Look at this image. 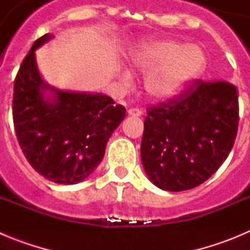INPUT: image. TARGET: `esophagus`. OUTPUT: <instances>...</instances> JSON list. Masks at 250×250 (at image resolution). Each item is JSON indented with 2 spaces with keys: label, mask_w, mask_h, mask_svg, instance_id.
I'll return each instance as SVG.
<instances>
[{
  "label": "esophagus",
  "mask_w": 250,
  "mask_h": 250,
  "mask_svg": "<svg viewBox=\"0 0 250 250\" xmlns=\"http://www.w3.org/2000/svg\"><path fill=\"white\" fill-rule=\"evenodd\" d=\"M127 114L130 115V116H141V110L139 109H129V111H127Z\"/></svg>",
  "instance_id": "1"
}]
</instances>
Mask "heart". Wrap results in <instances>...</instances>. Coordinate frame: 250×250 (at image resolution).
Here are the masks:
<instances>
[{"mask_svg": "<svg viewBox=\"0 0 250 250\" xmlns=\"http://www.w3.org/2000/svg\"><path fill=\"white\" fill-rule=\"evenodd\" d=\"M130 63L145 75L144 90L150 99L164 101L187 90L205 72L208 55L199 45L171 39L139 43L130 54ZM124 83L131 81L127 70L120 74Z\"/></svg>", "mask_w": 250, "mask_h": 250, "instance_id": "b5f03b06", "label": "heart"}]
</instances>
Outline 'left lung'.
Wrapping results in <instances>:
<instances>
[{
  "mask_svg": "<svg viewBox=\"0 0 250 250\" xmlns=\"http://www.w3.org/2000/svg\"><path fill=\"white\" fill-rule=\"evenodd\" d=\"M238 124V90L225 81H198L149 107L140 154L150 182L167 191L203 184L228 158Z\"/></svg>",
  "mask_w": 250,
  "mask_h": 250,
  "instance_id": "1",
  "label": "left lung"
}]
</instances>
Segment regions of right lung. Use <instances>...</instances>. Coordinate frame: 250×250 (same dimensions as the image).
Returning <instances> with one entry per match:
<instances>
[{"instance_id": "1", "label": "right lung", "mask_w": 250, "mask_h": 250, "mask_svg": "<svg viewBox=\"0 0 250 250\" xmlns=\"http://www.w3.org/2000/svg\"><path fill=\"white\" fill-rule=\"evenodd\" d=\"M31 47L13 85L12 115L17 140L31 167L57 184H77L94 171L126 110L103 94L65 91L43 80Z\"/></svg>"}]
</instances>
